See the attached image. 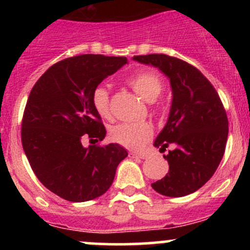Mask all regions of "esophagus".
Here are the masks:
<instances>
[{
	"label": "esophagus",
	"mask_w": 250,
	"mask_h": 250,
	"mask_svg": "<svg viewBox=\"0 0 250 250\" xmlns=\"http://www.w3.org/2000/svg\"><path fill=\"white\" fill-rule=\"evenodd\" d=\"M129 157L132 158H141V160H144V158L147 157V155L144 152H129Z\"/></svg>",
	"instance_id": "obj_1"
}]
</instances>
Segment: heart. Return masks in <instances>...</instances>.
I'll use <instances>...</instances> for the list:
<instances>
[{
	"mask_svg": "<svg viewBox=\"0 0 250 250\" xmlns=\"http://www.w3.org/2000/svg\"><path fill=\"white\" fill-rule=\"evenodd\" d=\"M128 84L145 102H153L161 94L163 83L152 71H140L128 78ZM92 103L98 115L102 118H110V94L105 87H97L93 92ZM110 137L113 141L128 148L143 147L152 137V128L148 123H118L110 129Z\"/></svg>",
	"mask_w": 250,
	"mask_h": 250,
	"instance_id": "obj_1",
	"label": "heart"
}]
</instances>
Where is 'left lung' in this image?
Listing matches in <instances>:
<instances>
[{"instance_id":"8db88e82","label":"left lung","mask_w":250,"mask_h":250,"mask_svg":"<svg viewBox=\"0 0 250 250\" xmlns=\"http://www.w3.org/2000/svg\"><path fill=\"white\" fill-rule=\"evenodd\" d=\"M141 64L157 67L168 77L172 105L165 128L153 146L165 151L169 170L153 183L152 188L168 197L195 192L213 176L223 160L229 134V121L218 93L200 70L166 54L133 57Z\"/></svg>"}]
</instances>
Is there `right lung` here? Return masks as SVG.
Masks as SVG:
<instances>
[{"label":"right lung","mask_w":250,"mask_h":250,"mask_svg":"<svg viewBox=\"0 0 250 250\" xmlns=\"http://www.w3.org/2000/svg\"><path fill=\"white\" fill-rule=\"evenodd\" d=\"M125 64V57L67 58L52 65L30 92L21 123L22 148L37 179L64 200L85 202L104 195L128 156L116 143L82 145L84 137L98 143L106 135L92 95Z\"/></svg>","instance_id":"obj_1"}]
</instances>
